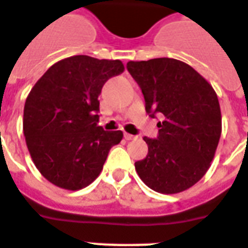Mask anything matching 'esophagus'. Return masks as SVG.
<instances>
[{"label": "esophagus", "mask_w": 248, "mask_h": 248, "mask_svg": "<svg viewBox=\"0 0 248 248\" xmlns=\"http://www.w3.org/2000/svg\"><path fill=\"white\" fill-rule=\"evenodd\" d=\"M124 139H126V140H134V139H137V137H135V135H131V134L124 133Z\"/></svg>", "instance_id": "34e87169"}]
</instances>
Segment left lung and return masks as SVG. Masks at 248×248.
Instances as JSON below:
<instances>
[{"label": "left lung", "mask_w": 248, "mask_h": 248, "mask_svg": "<svg viewBox=\"0 0 248 248\" xmlns=\"http://www.w3.org/2000/svg\"><path fill=\"white\" fill-rule=\"evenodd\" d=\"M126 68L142 91L148 115L163 118L156 138H143L148 154L135 163L139 177L160 193L188 189L206 173L219 142L216 92L199 72L176 59L129 62Z\"/></svg>", "instance_id": "1"}]
</instances>
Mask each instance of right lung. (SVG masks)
<instances>
[{
    "label": "right lung",
    "mask_w": 248,
    "mask_h": 248,
    "mask_svg": "<svg viewBox=\"0 0 248 248\" xmlns=\"http://www.w3.org/2000/svg\"><path fill=\"white\" fill-rule=\"evenodd\" d=\"M124 69L119 60L71 56L49 67L31 89L23 134L32 161L49 183L78 190L100 175L110 148L124 134L98 126V96Z\"/></svg>",
    "instance_id": "obj_1"
}]
</instances>
